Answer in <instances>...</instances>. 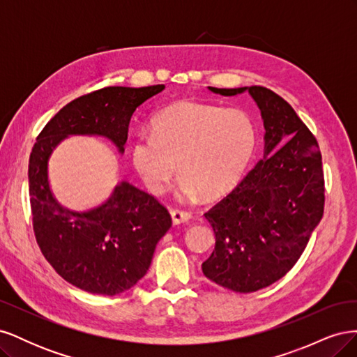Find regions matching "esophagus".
Instances as JSON below:
<instances>
[{
  "label": "esophagus",
  "mask_w": 357,
  "mask_h": 357,
  "mask_svg": "<svg viewBox=\"0 0 357 357\" xmlns=\"http://www.w3.org/2000/svg\"><path fill=\"white\" fill-rule=\"evenodd\" d=\"M171 218H172V223L180 225V223L189 222L192 214L189 211H183V210H171Z\"/></svg>",
  "instance_id": "esophagus-1"
}]
</instances>
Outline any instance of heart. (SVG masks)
<instances>
[{
    "mask_svg": "<svg viewBox=\"0 0 357 357\" xmlns=\"http://www.w3.org/2000/svg\"><path fill=\"white\" fill-rule=\"evenodd\" d=\"M152 125L153 132L137 135L132 164L153 193L164 190L178 162L180 197H222L240 178L256 147L252 119L238 109L180 101L159 112Z\"/></svg>",
    "mask_w": 357,
    "mask_h": 357,
    "instance_id": "obj_1",
    "label": "heart"
}]
</instances>
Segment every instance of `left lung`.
Here are the masks:
<instances>
[{"instance_id": "left-lung-1", "label": "left lung", "mask_w": 357, "mask_h": 357, "mask_svg": "<svg viewBox=\"0 0 357 357\" xmlns=\"http://www.w3.org/2000/svg\"><path fill=\"white\" fill-rule=\"evenodd\" d=\"M248 92L265 128L264 159L228 197L205 213L215 235L202 264L211 282L250 294L284 277L305 250L325 208V178L316 137L290 104L262 86L218 89Z\"/></svg>"}]
</instances>
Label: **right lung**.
I'll return each instance as SVG.
<instances>
[{
	"label": "right lung",
	"mask_w": 357,
	"mask_h": 357,
	"mask_svg": "<svg viewBox=\"0 0 357 357\" xmlns=\"http://www.w3.org/2000/svg\"><path fill=\"white\" fill-rule=\"evenodd\" d=\"M164 89V84L109 86L83 95L50 119L32 147L29 201L40 250L63 280L89 294L114 296L135 286L171 228V215L155 197L128 181L88 211L62 207L49 185L50 155L70 135L104 137L123 153L137 107Z\"/></svg>",
	"instance_id": "1"
}]
</instances>
